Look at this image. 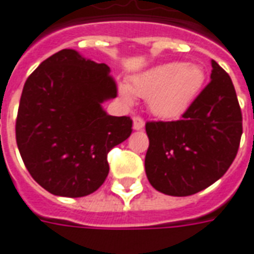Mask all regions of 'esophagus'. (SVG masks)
<instances>
[{
    "instance_id": "34e87169",
    "label": "esophagus",
    "mask_w": 254,
    "mask_h": 254,
    "mask_svg": "<svg viewBox=\"0 0 254 254\" xmlns=\"http://www.w3.org/2000/svg\"><path fill=\"white\" fill-rule=\"evenodd\" d=\"M132 122H134V130L139 131V130H143V127H145V122H143V119L138 118V116H135V118H132Z\"/></svg>"
}]
</instances>
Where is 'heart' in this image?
<instances>
[{"instance_id": "heart-1", "label": "heart", "mask_w": 254, "mask_h": 254, "mask_svg": "<svg viewBox=\"0 0 254 254\" xmlns=\"http://www.w3.org/2000/svg\"><path fill=\"white\" fill-rule=\"evenodd\" d=\"M205 71L197 64L164 63L135 73L130 84H119L120 98L132 104L146 98L149 111L161 119H176L186 113L201 93Z\"/></svg>"}]
</instances>
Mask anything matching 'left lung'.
Here are the masks:
<instances>
[{
  "label": "left lung",
  "mask_w": 254,
  "mask_h": 254,
  "mask_svg": "<svg viewBox=\"0 0 254 254\" xmlns=\"http://www.w3.org/2000/svg\"><path fill=\"white\" fill-rule=\"evenodd\" d=\"M210 82L178 122H149L145 171L160 193L186 197L222 178L242 135V113L228 73L210 61Z\"/></svg>",
  "instance_id": "obj_1"
}]
</instances>
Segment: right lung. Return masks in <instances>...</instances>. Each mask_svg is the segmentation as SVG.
<instances>
[{
	"label": "right lung",
	"instance_id": "add662e5",
	"mask_svg": "<svg viewBox=\"0 0 254 254\" xmlns=\"http://www.w3.org/2000/svg\"><path fill=\"white\" fill-rule=\"evenodd\" d=\"M109 66L73 49L50 56L28 76L16 120L24 165L49 193L84 197L109 174L108 152L131 135L132 120L102 104L118 94Z\"/></svg>",
	"mask_w": 254,
	"mask_h": 254
}]
</instances>
